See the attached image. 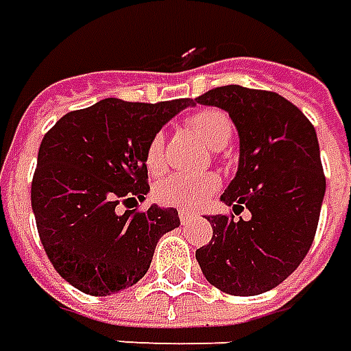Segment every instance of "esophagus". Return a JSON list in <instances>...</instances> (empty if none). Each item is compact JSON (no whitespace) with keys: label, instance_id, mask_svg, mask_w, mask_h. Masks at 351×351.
<instances>
[{"label":"esophagus","instance_id":"1","mask_svg":"<svg viewBox=\"0 0 351 351\" xmlns=\"http://www.w3.org/2000/svg\"><path fill=\"white\" fill-rule=\"evenodd\" d=\"M180 220H181V224H183V226L189 224V222L193 220V214L187 213V210H180Z\"/></svg>","mask_w":351,"mask_h":351}]
</instances>
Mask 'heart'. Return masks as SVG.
Returning a JSON list of instances; mask_svg holds the SVG:
<instances>
[{"label": "heart", "instance_id": "heart-1", "mask_svg": "<svg viewBox=\"0 0 351 351\" xmlns=\"http://www.w3.org/2000/svg\"><path fill=\"white\" fill-rule=\"evenodd\" d=\"M189 125L201 135L204 143L214 150L224 148L232 133L234 123L230 115L218 108H206L195 112L189 117ZM166 145L164 135L154 133L145 147V166L152 173H160L166 168ZM218 189V178L214 173H171L160 181L154 195L162 204L181 206V208H197Z\"/></svg>", "mask_w": 351, "mask_h": 351}]
</instances>
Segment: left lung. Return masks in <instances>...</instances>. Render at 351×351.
I'll return each instance as SVG.
<instances>
[{
    "mask_svg": "<svg viewBox=\"0 0 351 351\" xmlns=\"http://www.w3.org/2000/svg\"><path fill=\"white\" fill-rule=\"evenodd\" d=\"M226 110L239 135V166L220 201L234 214L206 216L208 245L195 257L204 278L232 295H258L276 288L300 267L319 224L324 181L311 121L284 96L239 84L195 98Z\"/></svg>",
    "mask_w": 351,
    "mask_h": 351,
    "instance_id": "obj_1",
    "label": "left lung"
}]
</instances>
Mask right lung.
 I'll use <instances>...</instances> for the list:
<instances>
[{"instance_id":"right-lung-1","label":"right lung","mask_w":351,"mask_h":351,"mask_svg":"<svg viewBox=\"0 0 351 351\" xmlns=\"http://www.w3.org/2000/svg\"><path fill=\"white\" fill-rule=\"evenodd\" d=\"M191 98L143 104L106 98L61 117L42 138L30 201L53 269L77 290L112 295L147 274L158 239L180 226L176 208L145 201V147Z\"/></svg>"}]
</instances>
